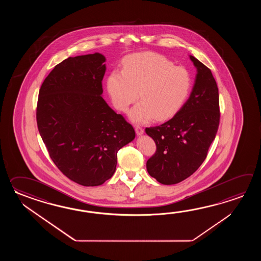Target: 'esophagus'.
I'll list each match as a JSON object with an SVG mask.
<instances>
[{
    "mask_svg": "<svg viewBox=\"0 0 261 261\" xmlns=\"http://www.w3.org/2000/svg\"><path fill=\"white\" fill-rule=\"evenodd\" d=\"M135 132L137 133V135H142L143 133H144V128H142V127H140V126H136L135 127Z\"/></svg>",
    "mask_w": 261,
    "mask_h": 261,
    "instance_id": "34e87169",
    "label": "esophagus"
}]
</instances>
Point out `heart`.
I'll use <instances>...</instances> for the list:
<instances>
[{
	"label": "heart",
	"mask_w": 261,
	"mask_h": 261,
	"mask_svg": "<svg viewBox=\"0 0 261 261\" xmlns=\"http://www.w3.org/2000/svg\"><path fill=\"white\" fill-rule=\"evenodd\" d=\"M191 73L186 67L174 65L164 56L144 52L129 55L123 61L122 71H112L106 87L114 106L125 112L142 99L129 112L134 122L166 120L174 117L189 97Z\"/></svg>",
	"instance_id": "1"
}]
</instances>
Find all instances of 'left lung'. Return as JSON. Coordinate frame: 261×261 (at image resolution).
<instances>
[{
  "instance_id": "obj_1",
  "label": "left lung",
  "mask_w": 261,
  "mask_h": 261,
  "mask_svg": "<svg viewBox=\"0 0 261 261\" xmlns=\"http://www.w3.org/2000/svg\"><path fill=\"white\" fill-rule=\"evenodd\" d=\"M189 57L198 72L189 100L172 119L145 128L156 146L146 169L150 176L163 185L180 183L199 169L219 126L217 82L208 67Z\"/></svg>"
}]
</instances>
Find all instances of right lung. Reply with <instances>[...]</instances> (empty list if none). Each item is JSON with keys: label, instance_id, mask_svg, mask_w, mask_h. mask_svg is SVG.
Wrapping results in <instances>:
<instances>
[{"label": "right lung", "instance_id": "obj_1", "mask_svg": "<svg viewBox=\"0 0 261 261\" xmlns=\"http://www.w3.org/2000/svg\"><path fill=\"white\" fill-rule=\"evenodd\" d=\"M105 61L100 53L61 61L44 79L37 101V127L51 160L84 187L110 179L118 150L135 138L133 126L100 96Z\"/></svg>", "mask_w": 261, "mask_h": 261}]
</instances>
